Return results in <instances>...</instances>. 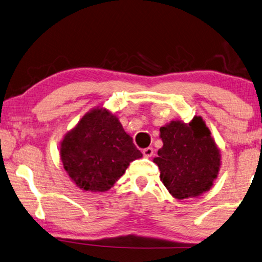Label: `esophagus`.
Listing matches in <instances>:
<instances>
[{
    "label": "esophagus",
    "mask_w": 262,
    "mask_h": 262,
    "mask_svg": "<svg viewBox=\"0 0 262 262\" xmlns=\"http://www.w3.org/2000/svg\"><path fill=\"white\" fill-rule=\"evenodd\" d=\"M142 154L146 156V158H150V156H153L154 154V149L151 147H147L142 150Z\"/></svg>",
    "instance_id": "obj_1"
}]
</instances>
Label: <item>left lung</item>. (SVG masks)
I'll return each instance as SVG.
<instances>
[{
  "label": "left lung",
  "instance_id": "left-lung-1",
  "mask_svg": "<svg viewBox=\"0 0 262 262\" xmlns=\"http://www.w3.org/2000/svg\"><path fill=\"white\" fill-rule=\"evenodd\" d=\"M160 138L163 146L154 162L168 192L182 200L209 190L220 170V151L205 121H171L160 128Z\"/></svg>",
  "mask_w": 262,
  "mask_h": 262
}]
</instances>
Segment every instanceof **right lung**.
Instances as JSON below:
<instances>
[{
  "label": "right lung",
  "instance_id": "1",
  "mask_svg": "<svg viewBox=\"0 0 262 262\" xmlns=\"http://www.w3.org/2000/svg\"><path fill=\"white\" fill-rule=\"evenodd\" d=\"M63 168L83 190L106 192L142 153L119 119L104 108L87 113L64 135L60 148Z\"/></svg>",
  "mask_w": 262,
  "mask_h": 262
}]
</instances>
